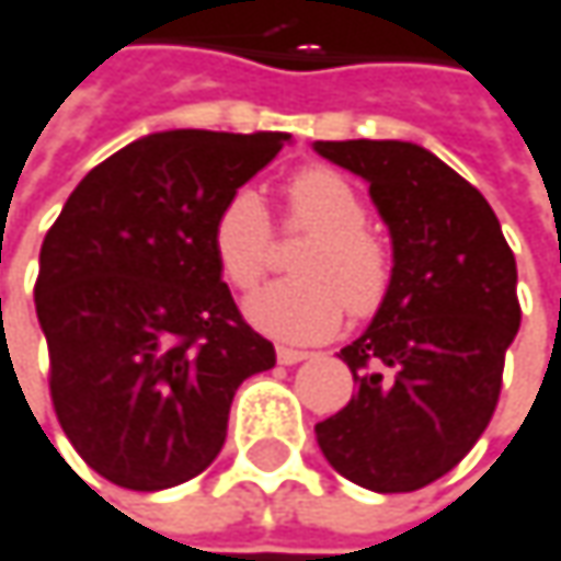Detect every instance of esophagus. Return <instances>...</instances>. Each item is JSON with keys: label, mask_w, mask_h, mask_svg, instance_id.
Here are the masks:
<instances>
[{"label": "esophagus", "mask_w": 561, "mask_h": 561, "mask_svg": "<svg viewBox=\"0 0 561 561\" xmlns=\"http://www.w3.org/2000/svg\"><path fill=\"white\" fill-rule=\"evenodd\" d=\"M276 358H279V365H298V362H305V358H308V352H301V348L279 346L276 348Z\"/></svg>", "instance_id": "obj_1"}]
</instances>
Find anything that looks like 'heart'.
Here are the masks:
<instances>
[{
	"label": "heart",
	"mask_w": 561,
	"mask_h": 561,
	"mask_svg": "<svg viewBox=\"0 0 561 561\" xmlns=\"http://www.w3.org/2000/svg\"><path fill=\"white\" fill-rule=\"evenodd\" d=\"M285 231L311 238L295 253L298 279L276 282L248 305L250 323L285 343H317L340 330L343 313L368 320L387 305L397 256L390 241L368 225V206L346 174L311 164L285 183ZM209 244L221 279L253 291L273 263V221L263 199L238 186L213 218Z\"/></svg>",
	"instance_id": "b5f03b06"
}]
</instances>
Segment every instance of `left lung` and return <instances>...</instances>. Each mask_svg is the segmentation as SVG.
<instances>
[{
    "mask_svg": "<svg viewBox=\"0 0 561 561\" xmlns=\"http://www.w3.org/2000/svg\"><path fill=\"white\" fill-rule=\"evenodd\" d=\"M371 183L397 276L371 327L340 352L358 393L313 425L330 467L371 492H415L485 432L520 327L517 263L473 183L412 142H313Z\"/></svg>",
    "mask_w": 561,
    "mask_h": 561,
    "instance_id": "1",
    "label": "left lung"
}]
</instances>
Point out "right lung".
<instances>
[{
  "label": "right lung",
  "mask_w": 561,
  "mask_h": 561,
  "mask_svg": "<svg viewBox=\"0 0 561 561\" xmlns=\"http://www.w3.org/2000/svg\"><path fill=\"white\" fill-rule=\"evenodd\" d=\"M288 133H154L88 171L44 238L34 282L66 438L114 485L158 492L225 445L241 380L276 348L241 317L209 231Z\"/></svg>",
  "instance_id": "1"
}]
</instances>
